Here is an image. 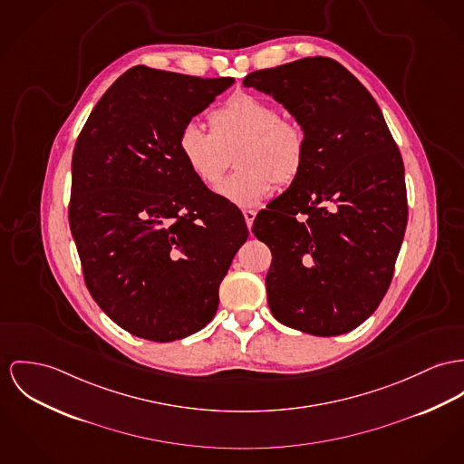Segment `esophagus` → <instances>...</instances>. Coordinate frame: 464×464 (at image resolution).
<instances>
[{
    "label": "esophagus",
    "instance_id": "obj_1",
    "mask_svg": "<svg viewBox=\"0 0 464 464\" xmlns=\"http://www.w3.org/2000/svg\"><path fill=\"white\" fill-rule=\"evenodd\" d=\"M244 218H246V222H247V227H252V222H254V218H256V212L254 210H246L244 212Z\"/></svg>",
    "mask_w": 464,
    "mask_h": 464
}]
</instances>
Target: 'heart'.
Segmentation results:
<instances>
[{
  "instance_id": "obj_1",
  "label": "heart",
  "mask_w": 464,
  "mask_h": 464,
  "mask_svg": "<svg viewBox=\"0 0 464 464\" xmlns=\"http://www.w3.org/2000/svg\"><path fill=\"white\" fill-rule=\"evenodd\" d=\"M210 132L196 123L179 130V157L188 173L205 187H215L226 168L229 153L238 168L218 187V194L242 208L261 205L276 188L300 179L309 155L304 127L281 118V111L268 101L237 93L208 112Z\"/></svg>"
}]
</instances>
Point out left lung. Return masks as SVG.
<instances>
[{
    "label": "left lung",
    "mask_w": 464,
    "mask_h": 464,
    "mask_svg": "<svg viewBox=\"0 0 464 464\" xmlns=\"http://www.w3.org/2000/svg\"><path fill=\"white\" fill-rule=\"evenodd\" d=\"M244 86L281 102L309 140L304 173L252 226L272 252L270 311L311 335L346 334L392 283L408 222L401 151L372 95L332 58L252 72Z\"/></svg>",
    "instance_id": "obj_1"
}]
</instances>
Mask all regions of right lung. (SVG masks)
<instances>
[{
    "label": "right lung",
    "mask_w": 464,
    "mask_h": 464,
    "mask_svg": "<svg viewBox=\"0 0 464 464\" xmlns=\"http://www.w3.org/2000/svg\"><path fill=\"white\" fill-rule=\"evenodd\" d=\"M233 81L132 67L77 138L69 224L84 285L132 335L171 343L210 323L249 237L242 212L194 179L177 148Z\"/></svg>",
    "instance_id": "obj_1"
}]
</instances>
